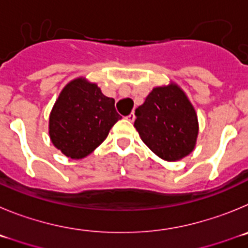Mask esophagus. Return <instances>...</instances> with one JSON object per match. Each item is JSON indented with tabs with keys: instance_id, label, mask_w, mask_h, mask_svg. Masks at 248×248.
Segmentation results:
<instances>
[{
	"instance_id": "obj_1",
	"label": "esophagus",
	"mask_w": 248,
	"mask_h": 248,
	"mask_svg": "<svg viewBox=\"0 0 248 248\" xmlns=\"http://www.w3.org/2000/svg\"><path fill=\"white\" fill-rule=\"evenodd\" d=\"M135 119H136L135 112H131V113H129L128 116H127V120H128V121H131V122H133V121H135Z\"/></svg>"
}]
</instances>
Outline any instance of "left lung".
Here are the masks:
<instances>
[{
	"label": "left lung",
	"instance_id": "left-lung-1",
	"mask_svg": "<svg viewBox=\"0 0 248 248\" xmlns=\"http://www.w3.org/2000/svg\"><path fill=\"white\" fill-rule=\"evenodd\" d=\"M135 127L144 143L169 162L193 151L199 131L193 105L177 85L153 89L136 108Z\"/></svg>",
	"mask_w": 248,
	"mask_h": 248
}]
</instances>
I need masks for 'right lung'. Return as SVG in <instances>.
I'll list each match as a JSON object with an SVG mask.
<instances>
[{
	"mask_svg": "<svg viewBox=\"0 0 248 248\" xmlns=\"http://www.w3.org/2000/svg\"><path fill=\"white\" fill-rule=\"evenodd\" d=\"M121 119L115 100L105 96L97 85L82 79L63 89L49 117L53 144L71 159L90 155L106 140Z\"/></svg>",
	"mask_w": 248,
	"mask_h": 248,
	"instance_id": "right-lung-1",
	"label": "right lung"
}]
</instances>
